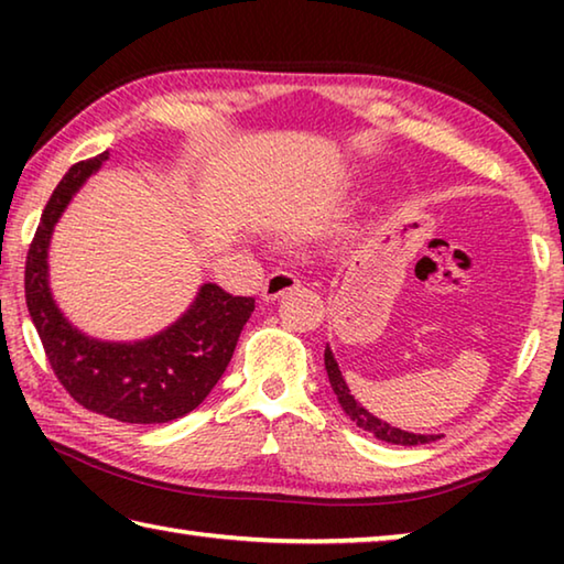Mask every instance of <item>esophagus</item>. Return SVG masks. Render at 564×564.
Segmentation results:
<instances>
[{"mask_svg":"<svg viewBox=\"0 0 564 564\" xmlns=\"http://www.w3.org/2000/svg\"><path fill=\"white\" fill-rule=\"evenodd\" d=\"M295 283H299V281H295L293 273L275 271L263 283V299H271V301L281 299V295H285V293L295 289Z\"/></svg>","mask_w":564,"mask_h":564,"instance_id":"1","label":"esophagus"}]
</instances>
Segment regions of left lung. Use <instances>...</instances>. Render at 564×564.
<instances>
[{
    "mask_svg": "<svg viewBox=\"0 0 564 564\" xmlns=\"http://www.w3.org/2000/svg\"><path fill=\"white\" fill-rule=\"evenodd\" d=\"M107 159L104 151L74 164L46 202L26 251V308L54 376L76 403L121 423H169L212 393L256 303L204 283L194 303L151 338L109 343L74 328L50 289V238L72 196Z\"/></svg>",
    "mask_w": 564,
    "mask_h": 564,
    "instance_id": "8db88e82",
    "label": "left lung"
}]
</instances>
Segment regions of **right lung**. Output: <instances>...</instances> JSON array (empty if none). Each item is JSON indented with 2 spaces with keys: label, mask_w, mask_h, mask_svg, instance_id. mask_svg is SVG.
<instances>
[{
  "label": "right lung",
  "mask_w": 564,
  "mask_h": 564,
  "mask_svg": "<svg viewBox=\"0 0 564 564\" xmlns=\"http://www.w3.org/2000/svg\"><path fill=\"white\" fill-rule=\"evenodd\" d=\"M340 405L350 415V420H356L358 427H362V431H368V433H373L378 441H386V443H393V445H417V443L435 441L433 435L408 433V431H400V427H395V425L386 423V420L376 417L373 413H368V410L362 408L360 403H356V398H352V395L340 398Z\"/></svg>",
  "instance_id": "right-lung-1"
}]
</instances>
